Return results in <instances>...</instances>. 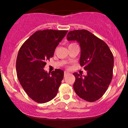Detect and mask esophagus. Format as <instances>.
I'll use <instances>...</instances> for the list:
<instances>
[{
    "label": "esophagus",
    "instance_id": "obj_1",
    "mask_svg": "<svg viewBox=\"0 0 128 128\" xmlns=\"http://www.w3.org/2000/svg\"><path fill=\"white\" fill-rule=\"evenodd\" d=\"M68 74V72H66V71L64 72V76H66L67 74Z\"/></svg>",
    "mask_w": 128,
    "mask_h": 128
}]
</instances>
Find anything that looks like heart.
Instances as JSON below:
<instances>
[{"instance_id":"obj_1","label":"heart","mask_w":128,"mask_h":128,"mask_svg":"<svg viewBox=\"0 0 128 128\" xmlns=\"http://www.w3.org/2000/svg\"><path fill=\"white\" fill-rule=\"evenodd\" d=\"M72 44H74V43H73V44H70V45H72Z\"/></svg>"}]
</instances>
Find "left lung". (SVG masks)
I'll use <instances>...</instances> for the list:
<instances>
[{"label":"left lung","instance_id":"1","mask_svg":"<svg viewBox=\"0 0 128 128\" xmlns=\"http://www.w3.org/2000/svg\"><path fill=\"white\" fill-rule=\"evenodd\" d=\"M68 41H76L80 47V65L86 70L84 76L74 73L73 88L76 94L88 101L98 100L106 92L112 78L114 58L104 41L88 30H71Z\"/></svg>","mask_w":128,"mask_h":128}]
</instances>
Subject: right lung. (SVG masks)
<instances>
[{"label":"right lung","mask_w":128,"mask_h":128,"mask_svg":"<svg viewBox=\"0 0 128 128\" xmlns=\"http://www.w3.org/2000/svg\"><path fill=\"white\" fill-rule=\"evenodd\" d=\"M67 32L52 29L38 30L19 50L16 61L17 78L24 92L36 102H49L58 93L64 71L56 69L50 74L44 67Z\"/></svg>","instance_id":"1"}]
</instances>
